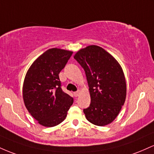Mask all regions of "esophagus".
I'll return each mask as SVG.
<instances>
[{
  "instance_id": "1",
  "label": "esophagus",
  "mask_w": 154,
  "mask_h": 154,
  "mask_svg": "<svg viewBox=\"0 0 154 154\" xmlns=\"http://www.w3.org/2000/svg\"><path fill=\"white\" fill-rule=\"evenodd\" d=\"M73 94L75 97H78L80 94V91H75V92H73Z\"/></svg>"
}]
</instances>
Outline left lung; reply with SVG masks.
Returning a JSON list of instances; mask_svg holds the SVG:
<instances>
[{"label": "left lung", "instance_id": "obj_1", "mask_svg": "<svg viewBox=\"0 0 154 154\" xmlns=\"http://www.w3.org/2000/svg\"><path fill=\"white\" fill-rule=\"evenodd\" d=\"M74 58L85 71L91 103L84 109L86 119L97 126L108 125L119 115L127 95L120 64L104 49L95 45L75 53Z\"/></svg>", "mask_w": 154, "mask_h": 154}]
</instances>
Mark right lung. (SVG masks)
I'll return each mask as SVG.
<instances>
[{"mask_svg":"<svg viewBox=\"0 0 154 154\" xmlns=\"http://www.w3.org/2000/svg\"><path fill=\"white\" fill-rule=\"evenodd\" d=\"M72 51L52 48L39 56L26 73L23 100L30 115L44 127L63 122L73 99L62 90L59 73L65 68Z\"/></svg>","mask_w":154,"mask_h":154,"instance_id":"right-lung-1","label":"right lung"}]
</instances>
